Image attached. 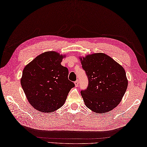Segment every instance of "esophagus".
Returning a JSON list of instances; mask_svg holds the SVG:
<instances>
[{"mask_svg": "<svg viewBox=\"0 0 147 147\" xmlns=\"http://www.w3.org/2000/svg\"><path fill=\"white\" fill-rule=\"evenodd\" d=\"M74 84H75V86H76V87H77L78 85H79V80H77L76 81L74 82Z\"/></svg>", "mask_w": 147, "mask_h": 147, "instance_id": "esophagus-1", "label": "esophagus"}]
</instances>
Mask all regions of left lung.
<instances>
[{"label":"left lung","instance_id":"8db88e82","mask_svg":"<svg viewBox=\"0 0 147 147\" xmlns=\"http://www.w3.org/2000/svg\"><path fill=\"white\" fill-rule=\"evenodd\" d=\"M79 59L89 80L88 88L80 92L86 106L96 113L111 111L121 102L127 88L124 68L102 53Z\"/></svg>","mask_w":147,"mask_h":147}]
</instances>
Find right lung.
<instances>
[{
  "mask_svg": "<svg viewBox=\"0 0 147 147\" xmlns=\"http://www.w3.org/2000/svg\"><path fill=\"white\" fill-rule=\"evenodd\" d=\"M66 55L56 51L40 54L23 70L21 85L30 104L39 112L52 113L63 105L74 82L61 65Z\"/></svg>",
  "mask_w": 147,
  "mask_h": 147,
  "instance_id": "right-lung-1",
  "label": "right lung"
}]
</instances>
